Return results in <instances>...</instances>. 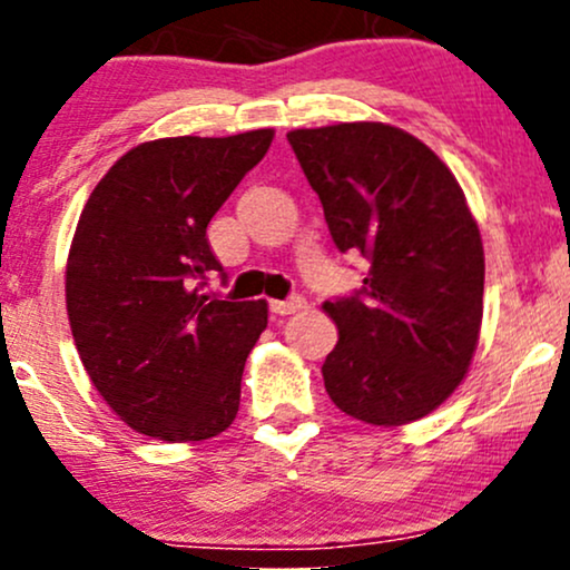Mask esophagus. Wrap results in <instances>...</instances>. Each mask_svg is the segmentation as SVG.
<instances>
[{"instance_id": "esophagus-1", "label": "esophagus", "mask_w": 570, "mask_h": 570, "mask_svg": "<svg viewBox=\"0 0 570 570\" xmlns=\"http://www.w3.org/2000/svg\"><path fill=\"white\" fill-rule=\"evenodd\" d=\"M305 305H307V299L303 297V294H292V297H286V299H271V311L278 313V316H289V313L303 311Z\"/></svg>"}]
</instances>
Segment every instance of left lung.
Segmentation results:
<instances>
[{
	"instance_id": "obj_1",
	"label": "left lung",
	"mask_w": 570,
	"mask_h": 570,
	"mask_svg": "<svg viewBox=\"0 0 570 570\" xmlns=\"http://www.w3.org/2000/svg\"><path fill=\"white\" fill-rule=\"evenodd\" d=\"M286 139L335 246L370 263L362 289L324 303L340 330L326 394L372 426L417 421L458 389L480 337L485 257L463 189L426 144L383 122Z\"/></svg>"
}]
</instances>
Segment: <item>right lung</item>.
Here are the masks:
<instances>
[{
    "mask_svg": "<svg viewBox=\"0 0 570 570\" xmlns=\"http://www.w3.org/2000/svg\"><path fill=\"white\" fill-rule=\"evenodd\" d=\"M273 130L134 147L98 181L69 248L67 311L96 391L163 442L217 436L238 415L267 303L206 294L222 273L206 227L265 158Z\"/></svg>",
    "mask_w": 570,
    "mask_h": 570,
    "instance_id": "obj_1",
    "label": "right lung"
}]
</instances>
